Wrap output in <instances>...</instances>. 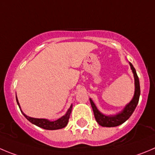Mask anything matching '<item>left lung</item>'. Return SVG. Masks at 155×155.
Listing matches in <instances>:
<instances>
[{
	"label": "left lung",
	"instance_id": "left-lung-1",
	"mask_svg": "<svg viewBox=\"0 0 155 155\" xmlns=\"http://www.w3.org/2000/svg\"><path fill=\"white\" fill-rule=\"evenodd\" d=\"M129 65H130L131 70L133 73L134 79H135V93H134V96L132 97V101L125 106L122 111L114 115L104 114L97 109L94 101L91 100V98H90V102H91V107H92L93 111H94L96 121L100 126H103V127H115V126H118L119 125L123 124L132 116L134 110L136 108L140 97L139 80H138L136 71H135V68L133 67L132 63L129 62Z\"/></svg>",
	"mask_w": 155,
	"mask_h": 155
}]
</instances>
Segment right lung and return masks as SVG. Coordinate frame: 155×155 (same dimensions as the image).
Returning a JSON list of instances; mask_svg holds the SVG:
<instances>
[{
	"instance_id": "right-lung-1",
	"label": "right lung",
	"mask_w": 155,
	"mask_h": 155,
	"mask_svg": "<svg viewBox=\"0 0 155 155\" xmlns=\"http://www.w3.org/2000/svg\"><path fill=\"white\" fill-rule=\"evenodd\" d=\"M16 100H17V103L20 109V111L22 112L23 116H24L31 123L36 125V126H39V127L40 128H42V129H47V130H57V129H60L65 127V126H67L68 123V119L69 118H70V115L72 110V106H73L71 104V107H69L67 113H66L64 116H61V118L58 119L57 120L50 121L47 119H37V118H32L30 117V116H26V115L22 111L21 108H20V104H19L18 102V99H17V97H16Z\"/></svg>"
}]
</instances>
